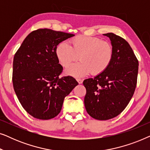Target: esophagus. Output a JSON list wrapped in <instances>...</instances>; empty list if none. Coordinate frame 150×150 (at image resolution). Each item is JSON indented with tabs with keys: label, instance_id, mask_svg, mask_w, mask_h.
Returning <instances> with one entry per match:
<instances>
[{
	"label": "esophagus",
	"instance_id": "obj_1",
	"mask_svg": "<svg viewBox=\"0 0 150 150\" xmlns=\"http://www.w3.org/2000/svg\"><path fill=\"white\" fill-rule=\"evenodd\" d=\"M76 81H78V83H79V84H82V83H83V80L81 79H76Z\"/></svg>",
	"mask_w": 150,
	"mask_h": 150
}]
</instances>
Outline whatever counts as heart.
Here are the masks:
<instances>
[{"instance_id":"b5f03b06","label":"heart","mask_w":150,"mask_h":150,"mask_svg":"<svg viewBox=\"0 0 150 150\" xmlns=\"http://www.w3.org/2000/svg\"><path fill=\"white\" fill-rule=\"evenodd\" d=\"M71 46L64 42L59 43L55 53L59 62L67 67L79 59L81 61L69 66L67 74L81 77L91 72L97 76L104 72L111 64L114 48L110 42L96 37L79 35L70 40Z\"/></svg>"}]
</instances>
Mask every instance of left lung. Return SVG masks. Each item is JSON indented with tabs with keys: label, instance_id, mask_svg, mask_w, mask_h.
Instances as JSON below:
<instances>
[{
	"label": "left lung",
	"instance_id": "obj_1",
	"mask_svg": "<svg viewBox=\"0 0 150 150\" xmlns=\"http://www.w3.org/2000/svg\"><path fill=\"white\" fill-rule=\"evenodd\" d=\"M111 41L114 57L108 68L94 79H85V108L91 117L108 120L125 109L137 83L139 61L130 44L120 36L104 34Z\"/></svg>",
	"mask_w": 150,
	"mask_h": 150
}]
</instances>
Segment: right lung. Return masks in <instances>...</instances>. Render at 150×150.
<instances>
[{"instance_id":"add662e5","label":"right lung","mask_w":150,"mask_h":150,"mask_svg":"<svg viewBox=\"0 0 150 150\" xmlns=\"http://www.w3.org/2000/svg\"><path fill=\"white\" fill-rule=\"evenodd\" d=\"M74 34L40 28L28 34L13 57L12 81L19 101L28 114L50 120L60 112L65 98L79 85L70 76L60 78L63 67L55 50Z\"/></svg>"}]
</instances>
